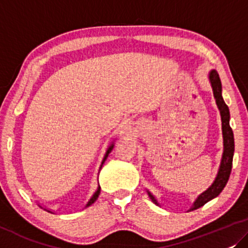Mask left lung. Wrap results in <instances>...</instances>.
Masks as SVG:
<instances>
[{"label": "left lung", "mask_w": 248, "mask_h": 248, "mask_svg": "<svg viewBox=\"0 0 248 248\" xmlns=\"http://www.w3.org/2000/svg\"><path fill=\"white\" fill-rule=\"evenodd\" d=\"M209 79H210L212 91H214V95L216 99V103H217V107L219 111H220L221 116V127H222V137H224V153H222V158L220 166H219V170L217 176L214 181V183L211 184L210 186L208 187L204 192H202L197 200L193 202V205L190 208L189 211L195 210V209L202 207L207 203L208 201L212 200V199L218 197L219 194L224 187L227 184L229 180L230 172H232V157H233V151H235V142H233V132L232 129L230 128L229 124V109L227 104L225 103L224 99H222L221 95V81L220 78H219L217 71L212 69V71L209 73ZM149 198L152 199V201L154 202L155 204L159 205V203L156 200L154 195H153L149 191H147Z\"/></svg>", "instance_id": "left-lung-1"}]
</instances>
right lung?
<instances>
[{
	"mask_svg": "<svg viewBox=\"0 0 248 248\" xmlns=\"http://www.w3.org/2000/svg\"><path fill=\"white\" fill-rule=\"evenodd\" d=\"M113 142H112V144H111L110 146H109V148H108L107 149V152H106V155H104V157H103V160H102V163H101V166H100V170H101V167H102V165H103V163L104 162H106V159H107V157H108V155H109L110 154V153H111V151H112V148H113ZM100 191H101V187L99 186V187H97V189H96V191H95V192H94V194L92 195V198H91L90 199V200H89V202H88V203H86V205H85V207H90V205L91 204H92V203H94V202H95L96 201V199L97 198H99V195H100ZM48 211H49V210H48ZM50 212V211H49Z\"/></svg>",
	"mask_w": 248,
	"mask_h": 248,
	"instance_id": "add662e5",
	"label": "right lung"
}]
</instances>
